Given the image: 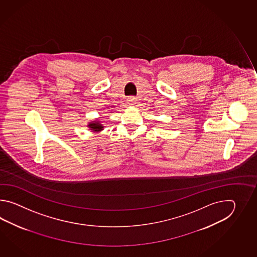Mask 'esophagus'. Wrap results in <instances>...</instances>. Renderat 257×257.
Here are the masks:
<instances>
[{
  "label": "esophagus",
  "instance_id": "esophagus-1",
  "mask_svg": "<svg viewBox=\"0 0 257 257\" xmlns=\"http://www.w3.org/2000/svg\"><path fill=\"white\" fill-rule=\"evenodd\" d=\"M126 101H127V104L130 105H133L136 103L137 99L134 96H130V97H127Z\"/></svg>",
  "mask_w": 257,
  "mask_h": 257
}]
</instances>
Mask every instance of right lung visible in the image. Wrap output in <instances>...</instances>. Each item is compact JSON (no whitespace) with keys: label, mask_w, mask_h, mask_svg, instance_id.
<instances>
[{"label":"right lung","mask_w":257,"mask_h":257,"mask_svg":"<svg viewBox=\"0 0 257 257\" xmlns=\"http://www.w3.org/2000/svg\"><path fill=\"white\" fill-rule=\"evenodd\" d=\"M87 126L90 128V131L93 132H100L104 130V126L101 124V121H99L98 119L89 122Z\"/></svg>","instance_id":"obj_1"}]
</instances>
